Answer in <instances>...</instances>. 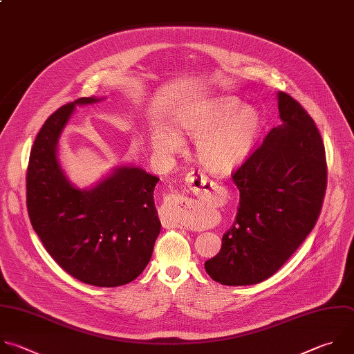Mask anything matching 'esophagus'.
<instances>
[{"mask_svg": "<svg viewBox=\"0 0 354 354\" xmlns=\"http://www.w3.org/2000/svg\"><path fill=\"white\" fill-rule=\"evenodd\" d=\"M186 182L190 185V189L194 192V193H198V194H204L207 192H209V189L212 187V182L208 179L207 175H204L203 172L200 171H190L187 175H186ZM167 223L168 225H172V226H178V225H183L178 218H168L167 219Z\"/></svg>", "mask_w": 354, "mask_h": 354, "instance_id": "esophagus-1", "label": "esophagus"}]
</instances>
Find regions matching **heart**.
Returning a JSON list of instances; mask_svg holds the SVG:
<instances>
[{"label":"heart","instance_id":"heart-1","mask_svg":"<svg viewBox=\"0 0 354 354\" xmlns=\"http://www.w3.org/2000/svg\"><path fill=\"white\" fill-rule=\"evenodd\" d=\"M176 125L196 138V157L203 167L227 172L250 154L261 133L263 120L256 109L226 95L182 108ZM151 146L157 156L168 157L182 149L183 139L174 128L162 127L153 133Z\"/></svg>","mask_w":354,"mask_h":354}]
</instances>
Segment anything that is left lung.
Listing matches in <instances>:
<instances>
[{
  "mask_svg": "<svg viewBox=\"0 0 354 354\" xmlns=\"http://www.w3.org/2000/svg\"><path fill=\"white\" fill-rule=\"evenodd\" d=\"M282 124L270 131L232 172L241 192L221 252L205 261L222 285H254L272 277L317 223L326 190L322 138L308 112L288 93H278Z\"/></svg>",
  "mask_w": 354,
  "mask_h": 354,
  "instance_id": "obj_1",
  "label": "left lung"
}]
</instances>
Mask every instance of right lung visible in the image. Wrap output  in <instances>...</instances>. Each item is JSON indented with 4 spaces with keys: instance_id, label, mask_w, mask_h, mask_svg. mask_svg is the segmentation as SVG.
Masks as SVG:
<instances>
[{
    "instance_id": "1",
    "label": "right lung",
    "mask_w": 354,
    "mask_h": 354,
    "mask_svg": "<svg viewBox=\"0 0 354 354\" xmlns=\"http://www.w3.org/2000/svg\"><path fill=\"white\" fill-rule=\"evenodd\" d=\"M82 97L58 108L41 127L26 172V205L33 229L73 278L100 288L121 286L147 267L161 222L154 204L158 178L142 168H116L90 190L73 187L58 160L57 143Z\"/></svg>"
}]
</instances>
